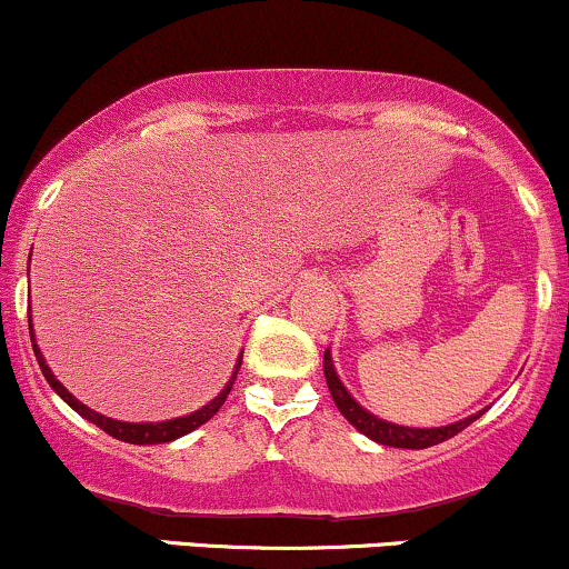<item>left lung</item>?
Segmentation results:
<instances>
[{
	"label": "left lung",
	"mask_w": 569,
	"mask_h": 569,
	"mask_svg": "<svg viewBox=\"0 0 569 569\" xmlns=\"http://www.w3.org/2000/svg\"><path fill=\"white\" fill-rule=\"evenodd\" d=\"M323 373H326V385H328V389H331V397H333V402H337L339 413L345 416V419L350 421L358 432L371 437L373 442L389 445V448H408V450L432 448V445H440L445 440H450V437H456L458 432H463L471 421L480 419V416L485 413V410H480V413L469 416V419L448 423V427H435V429L400 427V423L376 419L373 413H368L366 408L355 402V397L347 392L345 385H341V379L337 376V368H333L331 352L328 350L323 355Z\"/></svg>",
	"instance_id": "obj_1"
}]
</instances>
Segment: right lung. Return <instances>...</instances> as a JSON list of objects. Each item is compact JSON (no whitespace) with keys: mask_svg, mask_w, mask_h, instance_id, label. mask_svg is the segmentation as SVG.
<instances>
[{"mask_svg":"<svg viewBox=\"0 0 569 569\" xmlns=\"http://www.w3.org/2000/svg\"><path fill=\"white\" fill-rule=\"evenodd\" d=\"M29 328H31V341H33V326H29ZM33 355H37V362H39V368H42L47 385H50V387L54 389V392L63 397L68 406L77 410L79 416H84L87 421H92L94 427H100L102 432H108L111 437H116V440L129 442V445H159V442H172V440H177V437L193 432V429L201 427V423H207V421L211 419V416H214L217 410L224 406V400H228L230 389H232V385H236L238 368H241V360H243V352H241V355H238V360H236V368H232V376H230L228 385H224L222 392H219V395L214 397V400H209L207 406H203L201 410H193V413L180 416V419H172V421H159V423H129V421L108 419V416H102V413H94L92 408H87L84 402L77 400V397L68 392V389H66L63 385H60V381L52 376L50 366H47V360L42 358V352H39L37 341H33Z\"/></svg>","mask_w":569,"mask_h":569,"instance_id":"obj_1","label":"right lung"}]
</instances>
